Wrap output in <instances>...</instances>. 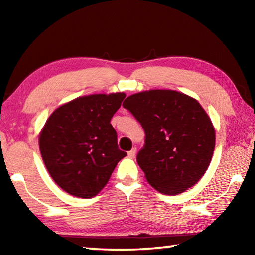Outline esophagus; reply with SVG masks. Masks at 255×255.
<instances>
[{"label":"esophagus","mask_w":255,"mask_h":255,"mask_svg":"<svg viewBox=\"0 0 255 255\" xmlns=\"http://www.w3.org/2000/svg\"><path fill=\"white\" fill-rule=\"evenodd\" d=\"M136 152H137V149L133 147L131 150H129V152H128V156L130 158H133V157H135V155H136Z\"/></svg>","instance_id":"34e87169"}]
</instances>
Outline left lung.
<instances>
[{
	"mask_svg": "<svg viewBox=\"0 0 255 255\" xmlns=\"http://www.w3.org/2000/svg\"><path fill=\"white\" fill-rule=\"evenodd\" d=\"M145 131L137 163L146 180L164 195H179L195 185L208 169L215 129L196 99L172 90H149L123 103Z\"/></svg>",
	"mask_w": 255,
	"mask_h": 255,
	"instance_id": "8db88e82",
	"label": "left lung"
}]
</instances>
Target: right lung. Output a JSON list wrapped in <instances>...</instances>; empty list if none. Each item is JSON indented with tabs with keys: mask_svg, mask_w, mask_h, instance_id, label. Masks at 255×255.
<instances>
[{
	"mask_svg": "<svg viewBox=\"0 0 255 255\" xmlns=\"http://www.w3.org/2000/svg\"><path fill=\"white\" fill-rule=\"evenodd\" d=\"M125 93L76 98L49 116L39 137L41 157L64 191L92 198L101 191L120 159L117 132L110 124Z\"/></svg>",
	"mask_w": 255,
	"mask_h": 255,
	"instance_id": "obj_1",
	"label": "right lung"
}]
</instances>
